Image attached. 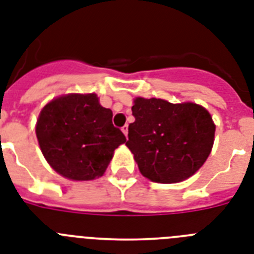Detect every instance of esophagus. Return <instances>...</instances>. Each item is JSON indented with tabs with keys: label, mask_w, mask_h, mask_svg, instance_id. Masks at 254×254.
<instances>
[{
	"label": "esophagus",
	"mask_w": 254,
	"mask_h": 254,
	"mask_svg": "<svg viewBox=\"0 0 254 254\" xmlns=\"http://www.w3.org/2000/svg\"><path fill=\"white\" fill-rule=\"evenodd\" d=\"M121 130H123V133L125 134V137H127V125H124V127H121Z\"/></svg>",
	"instance_id": "1"
}]
</instances>
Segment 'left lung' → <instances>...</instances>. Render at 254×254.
Wrapping results in <instances>:
<instances>
[{
  "label": "left lung",
  "mask_w": 254,
  "mask_h": 254,
  "mask_svg": "<svg viewBox=\"0 0 254 254\" xmlns=\"http://www.w3.org/2000/svg\"><path fill=\"white\" fill-rule=\"evenodd\" d=\"M131 111L135 121L129 125L127 146L146 178L182 182L203 167L216 131L205 108L191 102L135 98Z\"/></svg>",
  "instance_id": "obj_1"
}]
</instances>
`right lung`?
I'll return each mask as SVG.
<instances>
[{"label":"right lung","mask_w":254,"mask_h":254,"mask_svg":"<svg viewBox=\"0 0 254 254\" xmlns=\"http://www.w3.org/2000/svg\"><path fill=\"white\" fill-rule=\"evenodd\" d=\"M38 144L50 167L72 181L103 176L114 151L127 142L112 124V111L97 94H67L41 110L36 124Z\"/></svg>","instance_id":"1"}]
</instances>
